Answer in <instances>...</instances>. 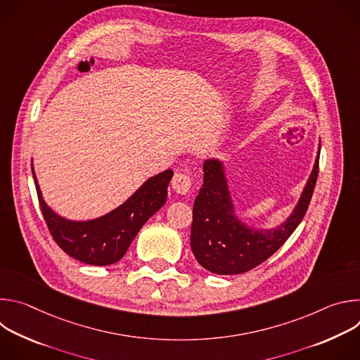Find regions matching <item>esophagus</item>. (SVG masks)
<instances>
[{"instance_id":"esophagus-1","label":"esophagus","mask_w":360,"mask_h":360,"mask_svg":"<svg viewBox=\"0 0 360 360\" xmlns=\"http://www.w3.org/2000/svg\"><path fill=\"white\" fill-rule=\"evenodd\" d=\"M172 188L175 192L181 193V195H185L191 191V186H192V179L188 174H182V172H178L174 175L172 178Z\"/></svg>"}]
</instances>
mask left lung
I'll return each instance as SVG.
<instances>
[{"label":"left lung","instance_id":"left-lung-1","mask_svg":"<svg viewBox=\"0 0 360 360\" xmlns=\"http://www.w3.org/2000/svg\"><path fill=\"white\" fill-rule=\"evenodd\" d=\"M319 153L295 210L288 219L271 229H256L235 214L222 161L203 162V185L193 202L191 248L196 261L212 274L238 275L248 272L272 256L302 222L319 172Z\"/></svg>","mask_w":360,"mask_h":360}]
</instances>
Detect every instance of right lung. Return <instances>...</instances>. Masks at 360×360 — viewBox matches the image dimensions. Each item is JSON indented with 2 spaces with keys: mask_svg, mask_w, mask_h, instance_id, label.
Instances as JSON below:
<instances>
[{
  "mask_svg": "<svg viewBox=\"0 0 360 360\" xmlns=\"http://www.w3.org/2000/svg\"><path fill=\"white\" fill-rule=\"evenodd\" d=\"M32 175L44 219L58 246L79 262L107 266L122 258L145 222L164 207L174 171L150 176L118 208L91 221H70L54 212L42 198L34 167Z\"/></svg>",
  "mask_w": 360,
  "mask_h": 360,
  "instance_id": "add662e5",
  "label": "right lung"
}]
</instances>
